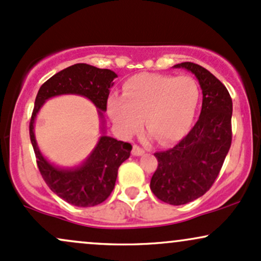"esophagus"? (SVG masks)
Returning <instances> with one entry per match:
<instances>
[{"mask_svg":"<svg viewBox=\"0 0 261 261\" xmlns=\"http://www.w3.org/2000/svg\"><path fill=\"white\" fill-rule=\"evenodd\" d=\"M143 153H145V151H143L142 148L139 147L137 145H134L133 146V154L134 155H142Z\"/></svg>","mask_w":261,"mask_h":261,"instance_id":"34e87169","label":"esophagus"}]
</instances>
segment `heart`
Returning a JSON list of instances; mask_svg holds the SVG:
<instances>
[{
	"instance_id": "b5f03b06",
	"label": "heart",
	"mask_w": 261,
	"mask_h": 261,
	"mask_svg": "<svg viewBox=\"0 0 261 261\" xmlns=\"http://www.w3.org/2000/svg\"><path fill=\"white\" fill-rule=\"evenodd\" d=\"M200 88L190 76L142 73L125 82L121 97L108 100V113L124 136H131L145 121L160 145L181 140L193 124Z\"/></svg>"
}]
</instances>
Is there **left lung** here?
<instances>
[{
  "instance_id": "1",
  "label": "left lung",
  "mask_w": 261,
  "mask_h": 261,
  "mask_svg": "<svg viewBox=\"0 0 261 261\" xmlns=\"http://www.w3.org/2000/svg\"><path fill=\"white\" fill-rule=\"evenodd\" d=\"M195 74L202 89L199 120L178 145L155 152L158 167L152 175L154 196L169 205H185L202 196L218 176L232 142V98L210 71L194 62H181Z\"/></svg>"
}]
</instances>
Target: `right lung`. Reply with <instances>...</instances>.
I'll return each instance as SVG.
<instances>
[{"label":"right lung","instance_id":"obj_1","mask_svg":"<svg viewBox=\"0 0 261 261\" xmlns=\"http://www.w3.org/2000/svg\"><path fill=\"white\" fill-rule=\"evenodd\" d=\"M118 74L108 68H98L87 64H76L54 74L39 89L35 98L29 135L39 172L54 193L71 205L91 207L99 205L109 197L115 187L118 169L130 157L133 146L106 135L103 113L110 87ZM62 94H76L88 97L98 109L102 121V136L95 149L82 165L72 169L54 166L37 147L34 135V122L40 108L47 99Z\"/></svg>","mask_w":261,"mask_h":261}]
</instances>
